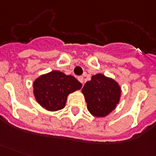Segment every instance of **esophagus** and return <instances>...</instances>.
Wrapping results in <instances>:
<instances>
[{
  "instance_id": "34e87169",
  "label": "esophagus",
  "mask_w": 156,
  "mask_h": 156,
  "mask_svg": "<svg viewBox=\"0 0 156 156\" xmlns=\"http://www.w3.org/2000/svg\"><path fill=\"white\" fill-rule=\"evenodd\" d=\"M78 80L79 82H80V83H81L82 84L83 83V76H78Z\"/></svg>"
}]
</instances>
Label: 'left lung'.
<instances>
[{"label": "left lung", "instance_id": "8db88e82", "mask_svg": "<svg viewBox=\"0 0 156 156\" xmlns=\"http://www.w3.org/2000/svg\"><path fill=\"white\" fill-rule=\"evenodd\" d=\"M87 108L95 116H106L115 109L121 95L118 83L103 74H96L82 89Z\"/></svg>", "mask_w": 156, "mask_h": 156}]
</instances>
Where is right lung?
I'll return each instance as SVG.
<instances>
[{
	"mask_svg": "<svg viewBox=\"0 0 156 156\" xmlns=\"http://www.w3.org/2000/svg\"><path fill=\"white\" fill-rule=\"evenodd\" d=\"M33 85L37 101L52 112L63 109L69 93L82 87V83L74 77L59 71H52L40 76Z\"/></svg>",
	"mask_w": 156,
	"mask_h": 156,
	"instance_id": "add662e5",
	"label": "right lung"
}]
</instances>
